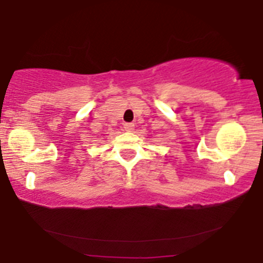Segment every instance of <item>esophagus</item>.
<instances>
[{"instance_id": "34e87169", "label": "esophagus", "mask_w": 263, "mask_h": 263, "mask_svg": "<svg viewBox=\"0 0 263 263\" xmlns=\"http://www.w3.org/2000/svg\"><path fill=\"white\" fill-rule=\"evenodd\" d=\"M134 128H135V123H124V129H126L127 132L134 131Z\"/></svg>"}]
</instances>
